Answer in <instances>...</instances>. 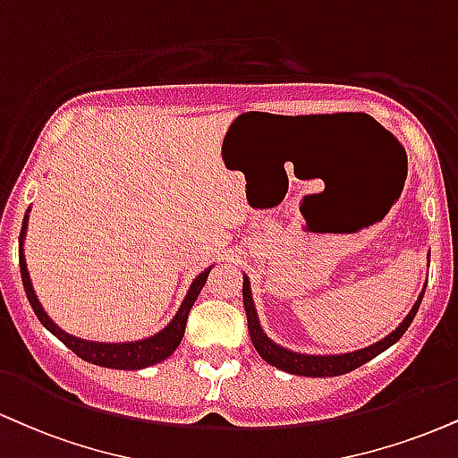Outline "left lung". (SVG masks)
I'll use <instances>...</instances> for the list:
<instances>
[{"label":"left lung","mask_w":458,"mask_h":458,"mask_svg":"<svg viewBox=\"0 0 458 458\" xmlns=\"http://www.w3.org/2000/svg\"><path fill=\"white\" fill-rule=\"evenodd\" d=\"M427 288V285H424ZM424 290L418 296V301L411 307V311L407 313L403 322L396 327L393 333L386 335L382 341L377 344L369 345V348L356 350V352H348V354H327V356H316V354H301V352H292L288 348H282V345L275 344L273 339L267 337L260 327V319H258V311L253 307V299H251V288H250V279L247 275H243V305H245V313H247V328H250V337L253 348H256L258 354H260L268 365L282 369L285 373H292V376H305V377H333V376H344V373L354 371L356 367L365 365V362L376 358L377 354H382L384 350H388L390 345L396 344L407 328H410L411 319L416 318L418 310H420Z\"/></svg>","instance_id":"8db88e82"}]
</instances>
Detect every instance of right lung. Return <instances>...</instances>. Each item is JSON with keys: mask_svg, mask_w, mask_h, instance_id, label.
Wrapping results in <instances>:
<instances>
[{"mask_svg": "<svg viewBox=\"0 0 458 458\" xmlns=\"http://www.w3.org/2000/svg\"><path fill=\"white\" fill-rule=\"evenodd\" d=\"M27 219H30V208H27L25 217H23V228H21V236H19V264H21V277H23V285H25V294L30 299V305L38 319L42 322V327L62 341L64 345L74 352L76 356L82 358V360L93 362L98 367H108V369H123V371H134V369H145L151 365H157V362L166 360V358L173 354V352L179 348L181 339H183L185 333V324H187V316H190V310L194 307V302L200 294L202 285L207 284L208 273H211L213 267H208L202 271L198 277L191 282L190 290H187L183 302H181L179 311L174 313V318L170 319V324L166 328H162L159 333L153 335V337L140 339V341H125V344H102V341H87L81 337H74V335H68L65 330H62L57 324L53 322L51 318L47 316V311L42 310L40 301H38L34 285H31L30 279V271H27V262H25V253H23V243H25V234H27Z\"/></svg>", "mask_w": 458, "mask_h": 458, "instance_id": "1", "label": "right lung"}]
</instances>
